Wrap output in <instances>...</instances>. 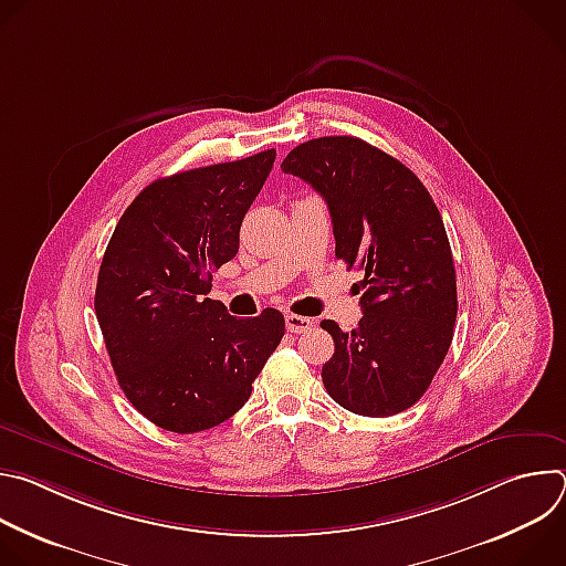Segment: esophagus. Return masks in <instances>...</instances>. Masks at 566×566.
Here are the masks:
<instances>
[{"label":"esophagus","instance_id":"esophagus-1","mask_svg":"<svg viewBox=\"0 0 566 566\" xmlns=\"http://www.w3.org/2000/svg\"><path fill=\"white\" fill-rule=\"evenodd\" d=\"M284 317H286V329H289L291 334H306V332H311V329L315 327V322H313L311 317H306V315L286 313Z\"/></svg>","mask_w":566,"mask_h":566}]
</instances>
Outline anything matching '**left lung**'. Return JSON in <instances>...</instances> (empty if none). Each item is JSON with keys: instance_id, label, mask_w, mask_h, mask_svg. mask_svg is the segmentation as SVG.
<instances>
[{"instance_id": "left-lung-1", "label": "left lung", "mask_w": 566, "mask_h": 566, "mask_svg": "<svg viewBox=\"0 0 566 566\" xmlns=\"http://www.w3.org/2000/svg\"><path fill=\"white\" fill-rule=\"evenodd\" d=\"M327 201L336 258L365 273L363 317L343 332L322 382L345 410L391 417L430 387L454 334L457 275L439 208L419 177L356 136L306 140L282 160Z\"/></svg>"}]
</instances>
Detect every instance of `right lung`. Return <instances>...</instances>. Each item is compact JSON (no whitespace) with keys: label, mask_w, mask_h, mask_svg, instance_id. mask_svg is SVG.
<instances>
[{"label":"right lung","mask_w":566,"mask_h":566,"mask_svg":"<svg viewBox=\"0 0 566 566\" xmlns=\"http://www.w3.org/2000/svg\"><path fill=\"white\" fill-rule=\"evenodd\" d=\"M273 160L264 149L149 184L107 244L94 300L107 354L127 400L168 432L210 430L244 408L284 336L277 308L237 319L206 297Z\"/></svg>","instance_id":"add662e5"}]
</instances>
